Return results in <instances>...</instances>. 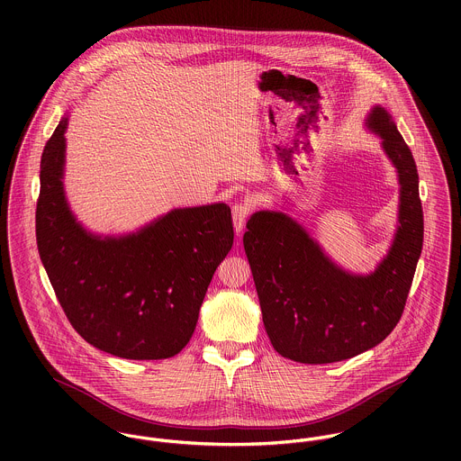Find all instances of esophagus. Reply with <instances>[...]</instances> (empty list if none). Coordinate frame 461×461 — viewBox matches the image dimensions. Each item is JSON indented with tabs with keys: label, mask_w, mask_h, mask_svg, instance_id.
<instances>
[{
	"label": "esophagus",
	"mask_w": 461,
	"mask_h": 461,
	"mask_svg": "<svg viewBox=\"0 0 461 461\" xmlns=\"http://www.w3.org/2000/svg\"><path fill=\"white\" fill-rule=\"evenodd\" d=\"M250 212H252V203L250 202H236L232 205V223H234V229H236L238 234L243 230Z\"/></svg>",
	"instance_id": "34e87169"
}]
</instances>
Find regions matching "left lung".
I'll return each mask as SVG.
<instances>
[{"instance_id": "1", "label": "left lung", "mask_w": 461, "mask_h": 461, "mask_svg": "<svg viewBox=\"0 0 461 461\" xmlns=\"http://www.w3.org/2000/svg\"><path fill=\"white\" fill-rule=\"evenodd\" d=\"M366 126L382 138L401 185L394 241L373 273L353 275L331 263L285 212L258 211L247 223L243 245L264 329L294 362L331 364L380 344L401 320L420 258L424 220L411 150L385 108L375 106Z\"/></svg>"}]
</instances>
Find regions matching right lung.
Returning <instances> with one entry per match:
<instances>
[{"mask_svg":"<svg viewBox=\"0 0 461 461\" xmlns=\"http://www.w3.org/2000/svg\"><path fill=\"white\" fill-rule=\"evenodd\" d=\"M67 117L41 159L35 232L57 298L92 346L130 360L177 355L207 285L234 241L227 203L174 209L138 232L101 238L76 221L64 192Z\"/></svg>","mask_w":461,"mask_h":461,"instance_id":"obj_1","label":"right lung"}]
</instances>
